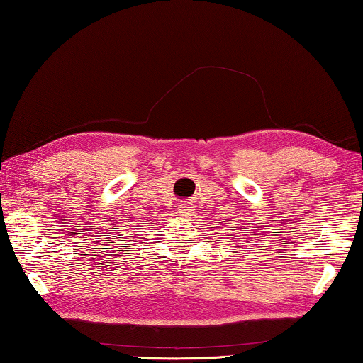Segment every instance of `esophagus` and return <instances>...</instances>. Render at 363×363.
Wrapping results in <instances>:
<instances>
[{
    "mask_svg": "<svg viewBox=\"0 0 363 363\" xmlns=\"http://www.w3.org/2000/svg\"><path fill=\"white\" fill-rule=\"evenodd\" d=\"M187 208H189L187 205H182V206H181V213H186V211H187Z\"/></svg>",
    "mask_w": 363,
    "mask_h": 363,
    "instance_id": "34e87169",
    "label": "esophagus"
}]
</instances>
